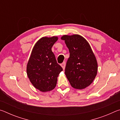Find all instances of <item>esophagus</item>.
Returning a JSON list of instances; mask_svg holds the SVG:
<instances>
[{
  "label": "esophagus",
  "instance_id": "obj_1",
  "mask_svg": "<svg viewBox=\"0 0 120 120\" xmlns=\"http://www.w3.org/2000/svg\"><path fill=\"white\" fill-rule=\"evenodd\" d=\"M66 62L65 61H64V62H63L61 64V66L62 67V68L64 69V68H65V67H66Z\"/></svg>",
  "mask_w": 120,
  "mask_h": 120
}]
</instances>
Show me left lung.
I'll return each mask as SVG.
<instances>
[{
	"instance_id": "1",
	"label": "left lung",
	"mask_w": 120,
	"mask_h": 120,
	"mask_svg": "<svg viewBox=\"0 0 120 120\" xmlns=\"http://www.w3.org/2000/svg\"><path fill=\"white\" fill-rule=\"evenodd\" d=\"M70 53L65 74L73 88L82 89L93 82L97 75L98 65L88 42L81 35H63Z\"/></svg>"
}]
</instances>
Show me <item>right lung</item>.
I'll list each match as a JSON object with an SVG mask.
<instances>
[{"label":"right lung","mask_w":120,"mask_h":120,"mask_svg":"<svg viewBox=\"0 0 120 120\" xmlns=\"http://www.w3.org/2000/svg\"><path fill=\"white\" fill-rule=\"evenodd\" d=\"M57 36L43 37L34 46L27 64L26 72L30 82L41 92L52 90L62 68L56 62L51 48Z\"/></svg>","instance_id":"add662e5"}]
</instances>
